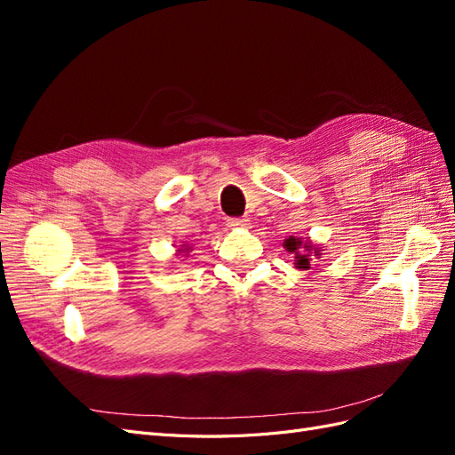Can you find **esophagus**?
<instances>
[{"label": "esophagus", "mask_w": 455, "mask_h": 455, "mask_svg": "<svg viewBox=\"0 0 455 455\" xmlns=\"http://www.w3.org/2000/svg\"><path fill=\"white\" fill-rule=\"evenodd\" d=\"M249 222H251V220H246V218H229L228 226L233 228V229H235V228H249Z\"/></svg>", "instance_id": "34e87169"}]
</instances>
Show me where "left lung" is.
Returning a JSON list of instances; mask_svg holds the SVG:
<instances>
[{
	"mask_svg": "<svg viewBox=\"0 0 455 455\" xmlns=\"http://www.w3.org/2000/svg\"><path fill=\"white\" fill-rule=\"evenodd\" d=\"M284 249L294 254V266L298 269H309L311 264L309 261L313 259V256L321 258V249L315 246L311 241H301L299 237H288L284 239Z\"/></svg>",
	"mask_w": 455,
	"mask_h": 455,
	"instance_id": "obj_1",
	"label": "left lung"
}]
</instances>
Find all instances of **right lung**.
<instances>
[{"label":"right lung","instance_id":"obj_1","mask_svg":"<svg viewBox=\"0 0 455 455\" xmlns=\"http://www.w3.org/2000/svg\"><path fill=\"white\" fill-rule=\"evenodd\" d=\"M189 249H191V246H188V244H182V249H178V252H184V251L188 252Z\"/></svg>","mask_w":455,"mask_h":455}]
</instances>
